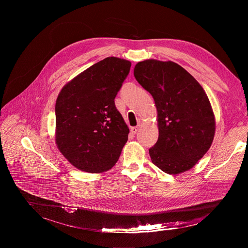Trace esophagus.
Segmentation results:
<instances>
[{
  "mask_svg": "<svg viewBox=\"0 0 248 248\" xmlns=\"http://www.w3.org/2000/svg\"><path fill=\"white\" fill-rule=\"evenodd\" d=\"M137 130H138V127H137V126H133V127L130 128V132H131L132 134H135V133L137 132Z\"/></svg>",
  "mask_w": 248,
  "mask_h": 248,
  "instance_id": "1",
  "label": "esophagus"
}]
</instances>
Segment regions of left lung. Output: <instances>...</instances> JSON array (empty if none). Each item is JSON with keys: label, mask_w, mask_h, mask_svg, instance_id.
<instances>
[{"label": "left lung", "mask_w": 248, "mask_h": 248, "mask_svg": "<svg viewBox=\"0 0 248 248\" xmlns=\"http://www.w3.org/2000/svg\"><path fill=\"white\" fill-rule=\"evenodd\" d=\"M133 75L152 95L158 112L159 137L149 149L152 163L170 174L191 169L209 150L215 134L214 113L202 86L170 61L139 62Z\"/></svg>", "instance_id": "1"}]
</instances>
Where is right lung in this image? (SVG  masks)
I'll return each instance as SVG.
<instances>
[{
	"label": "right lung",
	"mask_w": 248,
	"mask_h": 248,
	"mask_svg": "<svg viewBox=\"0 0 248 248\" xmlns=\"http://www.w3.org/2000/svg\"><path fill=\"white\" fill-rule=\"evenodd\" d=\"M131 62L106 58L61 90L55 107L56 143L76 168L87 172L111 169L120 158L129 129L115 98Z\"/></svg>",
	"instance_id": "1"
}]
</instances>
